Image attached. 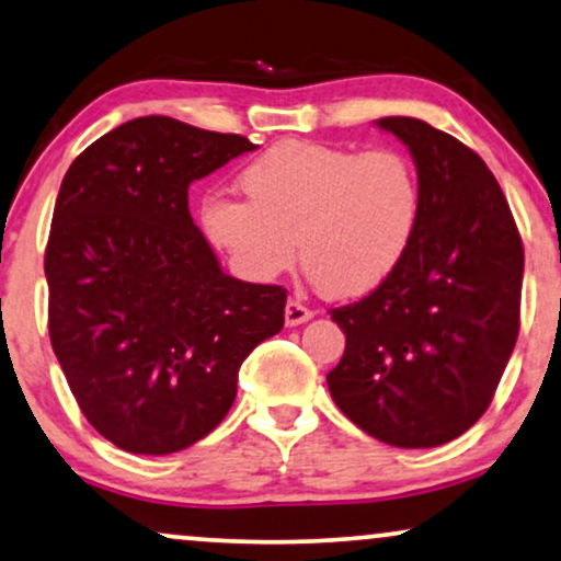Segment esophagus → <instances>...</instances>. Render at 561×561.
<instances>
[{
	"label": "esophagus",
	"instance_id": "1",
	"mask_svg": "<svg viewBox=\"0 0 561 561\" xmlns=\"http://www.w3.org/2000/svg\"><path fill=\"white\" fill-rule=\"evenodd\" d=\"M311 317H314V311H311L307 304L298 301V298H288V304H286V324L288 327L309 322Z\"/></svg>",
	"mask_w": 561,
	"mask_h": 561
}]
</instances>
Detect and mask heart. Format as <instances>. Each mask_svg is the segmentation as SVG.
Returning <instances> with one entry per match:
<instances>
[{"instance_id": "b5f03b06", "label": "heart", "mask_w": 561, "mask_h": 561, "mask_svg": "<svg viewBox=\"0 0 561 561\" xmlns=\"http://www.w3.org/2000/svg\"><path fill=\"white\" fill-rule=\"evenodd\" d=\"M247 201L210 193L203 234L247 280L301 263L327 296L355 298L391 278L420 218V180L402 151L280 141L239 172Z\"/></svg>"}]
</instances>
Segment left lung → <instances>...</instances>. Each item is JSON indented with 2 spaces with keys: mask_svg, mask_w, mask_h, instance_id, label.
Masks as SVG:
<instances>
[{
  "mask_svg": "<svg viewBox=\"0 0 561 561\" xmlns=\"http://www.w3.org/2000/svg\"><path fill=\"white\" fill-rule=\"evenodd\" d=\"M417 164L420 218L389 280L332 309L345 353L327 387L399 448L458 438L490 407L520 330L523 242L477 151L417 118H381Z\"/></svg>",
  "mask_w": 561,
  "mask_h": 561,
  "instance_id": "1",
  "label": "left lung"
}]
</instances>
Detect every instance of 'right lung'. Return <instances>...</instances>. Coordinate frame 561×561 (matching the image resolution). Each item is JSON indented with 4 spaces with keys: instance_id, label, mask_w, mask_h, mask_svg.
<instances>
[{
    "instance_id": "1",
    "label": "right lung",
    "mask_w": 561,
    "mask_h": 561,
    "mask_svg": "<svg viewBox=\"0 0 561 561\" xmlns=\"http://www.w3.org/2000/svg\"><path fill=\"white\" fill-rule=\"evenodd\" d=\"M252 149L147 115L64 174L43 260L50 345L90 425L128 454L206 438L234 404L242 360L283 330L286 288L224 273L187 208L193 180Z\"/></svg>"
}]
</instances>
